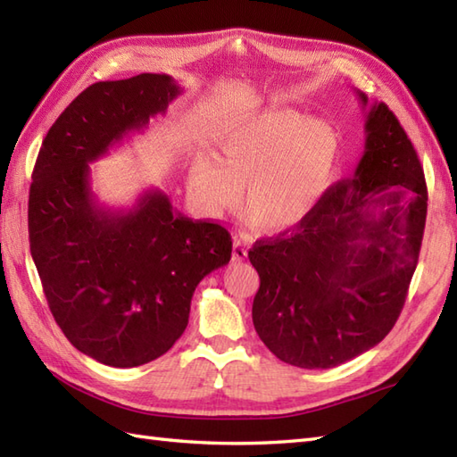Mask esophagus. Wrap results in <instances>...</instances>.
<instances>
[{
    "label": "esophagus",
    "instance_id": "1",
    "mask_svg": "<svg viewBox=\"0 0 457 457\" xmlns=\"http://www.w3.org/2000/svg\"><path fill=\"white\" fill-rule=\"evenodd\" d=\"M231 259H234L236 263H241V261L247 259V245L237 237L234 239V251H231Z\"/></svg>",
    "mask_w": 457,
    "mask_h": 457
}]
</instances>
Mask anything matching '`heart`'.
Listing matches in <instances>:
<instances>
[{
	"instance_id": "1",
	"label": "heart",
	"mask_w": 457,
	"mask_h": 457,
	"mask_svg": "<svg viewBox=\"0 0 457 457\" xmlns=\"http://www.w3.org/2000/svg\"><path fill=\"white\" fill-rule=\"evenodd\" d=\"M342 137L326 120L290 108H267L229 121L213 141V159L198 154L188 172L192 196L218 218L239 202L247 221L267 231L304 223L334 187Z\"/></svg>"
}]
</instances>
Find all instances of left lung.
I'll list each match as a JSON object with an SVG mask.
<instances>
[{"instance_id":"obj_1","label":"left lung","mask_w":457,"mask_h":457,"mask_svg":"<svg viewBox=\"0 0 457 457\" xmlns=\"http://www.w3.org/2000/svg\"><path fill=\"white\" fill-rule=\"evenodd\" d=\"M363 110L367 96L357 90ZM424 170L395 113L365 115L355 172L329 188L304 223L249 251L261 285L253 326L280 361L329 369L391 332L419 263L426 208Z\"/></svg>"}]
</instances>
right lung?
I'll return each mask as SVG.
<instances>
[{"label": "right lung", "instance_id": "1", "mask_svg": "<svg viewBox=\"0 0 457 457\" xmlns=\"http://www.w3.org/2000/svg\"><path fill=\"white\" fill-rule=\"evenodd\" d=\"M182 88L169 74L96 82L48 129L29 190V244L48 308L79 352L110 367L167 353L188 326L200 280L231 259V236L149 188L105 208L90 162L143 131Z\"/></svg>", "mask_w": 457, "mask_h": 457}]
</instances>
